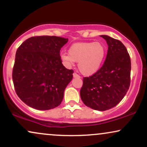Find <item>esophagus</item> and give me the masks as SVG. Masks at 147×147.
<instances>
[{"mask_svg":"<svg viewBox=\"0 0 147 147\" xmlns=\"http://www.w3.org/2000/svg\"><path fill=\"white\" fill-rule=\"evenodd\" d=\"M73 77H74V78H80V76L77 75V74L75 73V72H74V73H73Z\"/></svg>","mask_w":147,"mask_h":147,"instance_id":"obj_1","label":"esophagus"}]
</instances>
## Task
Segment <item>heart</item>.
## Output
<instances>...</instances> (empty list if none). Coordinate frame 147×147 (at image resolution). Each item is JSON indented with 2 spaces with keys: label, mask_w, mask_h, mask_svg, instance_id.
I'll return each mask as SVG.
<instances>
[{
  "label": "heart",
  "mask_w": 147,
  "mask_h": 147,
  "mask_svg": "<svg viewBox=\"0 0 147 147\" xmlns=\"http://www.w3.org/2000/svg\"><path fill=\"white\" fill-rule=\"evenodd\" d=\"M68 52L60 55L65 65L70 67L78 62L81 73L90 76L100 69L106 57V48L102 42H77L70 47Z\"/></svg>",
  "instance_id": "heart-1"
}]
</instances>
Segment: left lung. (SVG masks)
I'll return each instance as SVG.
<instances>
[{"instance_id": "obj_1", "label": "left lung", "mask_w": 147, "mask_h": 147, "mask_svg": "<svg viewBox=\"0 0 147 147\" xmlns=\"http://www.w3.org/2000/svg\"><path fill=\"white\" fill-rule=\"evenodd\" d=\"M108 52L99 70L89 77H84L80 90L82 102L94 110L104 111L117 105L127 92L131 82V59L120 41L107 35Z\"/></svg>"}]
</instances>
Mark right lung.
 I'll use <instances>...</instances> for the list:
<instances>
[{
    "instance_id": "obj_1",
    "label": "right lung",
    "mask_w": 147,
    "mask_h": 147,
    "mask_svg": "<svg viewBox=\"0 0 147 147\" xmlns=\"http://www.w3.org/2000/svg\"><path fill=\"white\" fill-rule=\"evenodd\" d=\"M68 38L34 36L16 50L12 79L19 98L27 105L45 111L60 105L73 70L63 66L60 50Z\"/></svg>"
}]
</instances>
